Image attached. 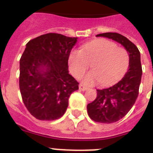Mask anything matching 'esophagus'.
<instances>
[{"mask_svg":"<svg viewBox=\"0 0 153 153\" xmlns=\"http://www.w3.org/2000/svg\"><path fill=\"white\" fill-rule=\"evenodd\" d=\"M79 90H80V91H86V90H87V87L85 86H83V85H81V84H80V85H79Z\"/></svg>","mask_w":153,"mask_h":153,"instance_id":"obj_1","label":"esophagus"}]
</instances>
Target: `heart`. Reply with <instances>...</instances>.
<instances>
[{
  "instance_id": "b5f03b06",
  "label": "heart",
  "mask_w": 153,
  "mask_h": 153,
  "mask_svg": "<svg viewBox=\"0 0 153 153\" xmlns=\"http://www.w3.org/2000/svg\"><path fill=\"white\" fill-rule=\"evenodd\" d=\"M69 67L75 78L83 75L91 66L93 71L84 77L83 82L92 86L100 82L103 86L116 82L123 76L129 64L126 49L107 39L91 42L74 50L68 58Z\"/></svg>"
}]
</instances>
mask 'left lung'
Returning <instances> with one entry per match:
<instances>
[{
    "label": "left lung",
    "instance_id": "left-lung-1",
    "mask_svg": "<svg viewBox=\"0 0 153 153\" xmlns=\"http://www.w3.org/2000/svg\"><path fill=\"white\" fill-rule=\"evenodd\" d=\"M96 36L118 42L125 47L129 56L128 70L123 79L111 87L97 90L95 100L87 105V113L93 121L114 123L128 114L137 98L142 75L140 51L135 44L119 33L106 32Z\"/></svg>",
    "mask_w": 153,
    "mask_h": 153
}]
</instances>
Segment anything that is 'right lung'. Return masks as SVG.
I'll list each match as a JSON object with an SVG mask.
<instances>
[{
  "label": "right lung",
  "instance_id": "obj_1",
  "mask_svg": "<svg viewBox=\"0 0 153 153\" xmlns=\"http://www.w3.org/2000/svg\"><path fill=\"white\" fill-rule=\"evenodd\" d=\"M77 37L48 33L31 39L20 59L19 86L25 107L41 121L64 114L68 99L79 90L69 74L68 58Z\"/></svg>",
  "mask_w": 153,
  "mask_h": 153
}]
</instances>
